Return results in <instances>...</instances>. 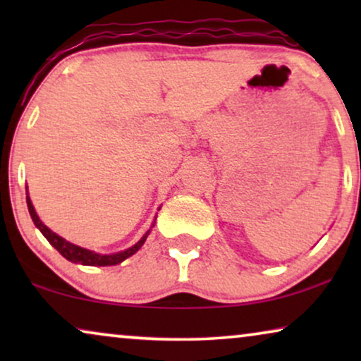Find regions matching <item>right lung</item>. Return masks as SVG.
<instances>
[{
	"mask_svg": "<svg viewBox=\"0 0 361 361\" xmlns=\"http://www.w3.org/2000/svg\"><path fill=\"white\" fill-rule=\"evenodd\" d=\"M26 202H27L29 215H31L34 225H36L37 228L41 230V233L46 236L49 243H51L54 248H56L59 253L63 256V258L68 259V261H72V263L85 264V266H115V264H120L121 261H125L126 258H130V256L135 255L136 251L140 250L142 245H145L147 235H149V231H146V235L142 236V238L137 241L136 245H133L131 248H128L125 251H120V253L100 255V253H95V251L80 248V246H77V245L71 243V241L63 240L62 236H59L57 233H54L52 230H49L47 226L42 224L41 219H39V216H37L36 210H34L32 202H31V199H29V194L26 197Z\"/></svg>",
	"mask_w": 361,
	"mask_h": 361,
	"instance_id": "add662e5",
	"label": "right lung"
}]
</instances>
